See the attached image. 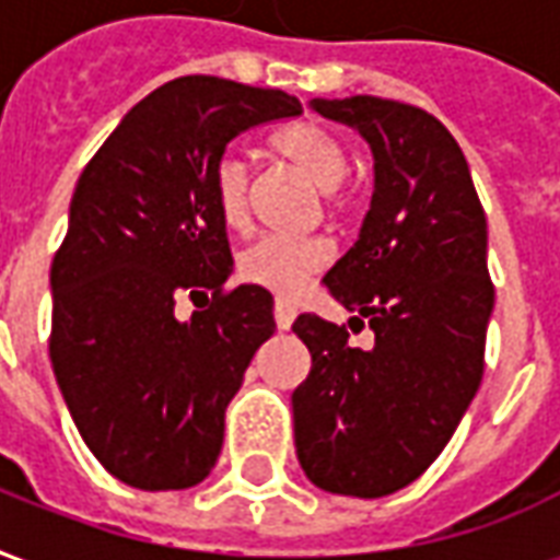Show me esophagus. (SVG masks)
Segmentation results:
<instances>
[{
    "instance_id": "obj_1",
    "label": "esophagus",
    "mask_w": 560,
    "mask_h": 560,
    "mask_svg": "<svg viewBox=\"0 0 560 560\" xmlns=\"http://www.w3.org/2000/svg\"><path fill=\"white\" fill-rule=\"evenodd\" d=\"M272 312H276V327L279 329H291V324H293V317H296V308H293V303H288V300H276V308H272Z\"/></svg>"
}]
</instances>
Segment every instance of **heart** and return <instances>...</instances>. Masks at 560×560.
Masks as SVG:
<instances>
[{"label":"heart","instance_id":"1","mask_svg":"<svg viewBox=\"0 0 560 560\" xmlns=\"http://www.w3.org/2000/svg\"><path fill=\"white\" fill-rule=\"evenodd\" d=\"M269 147L293 161L312 183L320 185L329 207L336 212L351 207L353 195L345 185L348 152L329 128L317 122H293V126L279 128L269 138ZM209 195H212V207L219 212L221 224L243 228L248 221V167L236 152H221L215 159L209 171ZM329 260H332V248L320 236L267 233L240 255V276L257 288L293 296L303 288L305 279L320 272Z\"/></svg>","mask_w":560,"mask_h":560}]
</instances>
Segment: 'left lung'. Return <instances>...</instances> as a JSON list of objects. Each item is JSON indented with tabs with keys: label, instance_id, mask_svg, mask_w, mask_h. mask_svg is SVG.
Masks as SVG:
<instances>
[{
	"label": "left lung",
	"instance_id": "1",
	"mask_svg": "<svg viewBox=\"0 0 560 560\" xmlns=\"http://www.w3.org/2000/svg\"><path fill=\"white\" fill-rule=\"evenodd\" d=\"M375 152V195L360 240L324 276L375 329L353 348L345 324L293 320L312 372L293 389L296 458L317 489L384 498L441 456L477 396L494 284L486 212L456 138L429 110L375 95L315 98Z\"/></svg>",
	"mask_w": 560,
	"mask_h": 560
}]
</instances>
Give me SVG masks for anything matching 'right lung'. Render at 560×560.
I'll return each mask as SVG.
<instances>
[{"label":"right lung","instance_id":"1","mask_svg":"<svg viewBox=\"0 0 560 560\" xmlns=\"http://www.w3.org/2000/svg\"><path fill=\"white\" fill-rule=\"evenodd\" d=\"M300 114L288 92L188 74L135 104L80 173L50 267V360L80 438L126 486L188 489L219 458L276 320L267 288H228L209 171L240 131ZM179 295L208 305L176 322Z\"/></svg>","mask_w":560,"mask_h":560}]
</instances>
